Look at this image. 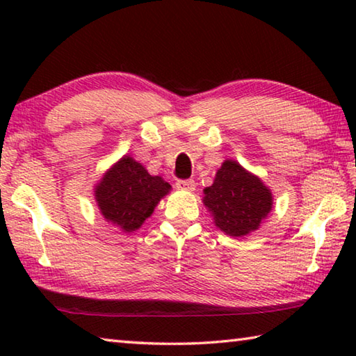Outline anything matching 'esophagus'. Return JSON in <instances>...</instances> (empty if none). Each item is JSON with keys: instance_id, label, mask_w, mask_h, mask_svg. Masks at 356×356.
Masks as SVG:
<instances>
[{"instance_id": "34e87169", "label": "esophagus", "mask_w": 356, "mask_h": 356, "mask_svg": "<svg viewBox=\"0 0 356 356\" xmlns=\"http://www.w3.org/2000/svg\"><path fill=\"white\" fill-rule=\"evenodd\" d=\"M176 186L179 190L193 191L196 188V184H195V180H191V179H179L176 182Z\"/></svg>"}]
</instances>
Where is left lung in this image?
<instances>
[{"mask_svg": "<svg viewBox=\"0 0 356 356\" xmlns=\"http://www.w3.org/2000/svg\"><path fill=\"white\" fill-rule=\"evenodd\" d=\"M204 206L215 226L232 237H245L270 213L273 196L268 186L234 160H225L213 184L204 190Z\"/></svg>", "mask_w": 356, "mask_h": 356, "instance_id": "1", "label": "left lung"}]
</instances>
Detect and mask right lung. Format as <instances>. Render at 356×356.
I'll list each match as a JSON object with an SVG mask.
<instances>
[{
  "label": "right lung",
  "instance_id": "add662e5",
  "mask_svg": "<svg viewBox=\"0 0 356 356\" xmlns=\"http://www.w3.org/2000/svg\"><path fill=\"white\" fill-rule=\"evenodd\" d=\"M170 190L171 185L160 176H150L141 163L125 155L105 172L94 195L108 222L122 232H134Z\"/></svg>",
  "mask_w": 356,
  "mask_h": 356
}]
</instances>
